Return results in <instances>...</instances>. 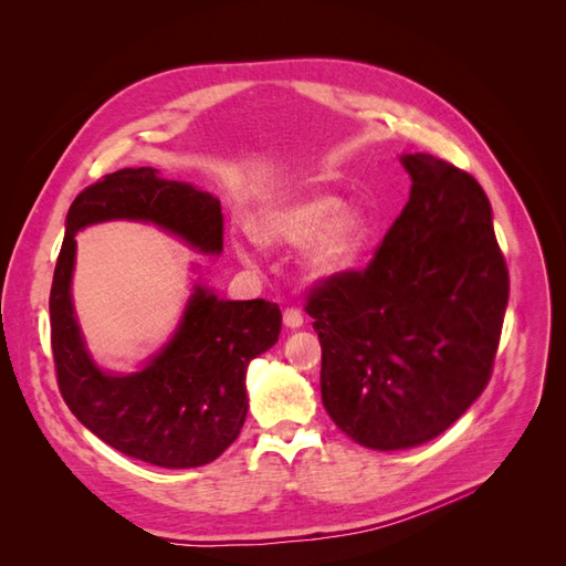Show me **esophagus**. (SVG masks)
Returning a JSON list of instances; mask_svg holds the SVG:
<instances>
[{"mask_svg":"<svg viewBox=\"0 0 566 566\" xmlns=\"http://www.w3.org/2000/svg\"><path fill=\"white\" fill-rule=\"evenodd\" d=\"M283 323H285V328L295 331V328H302L304 316L300 310H295V306H287V310L283 312Z\"/></svg>","mask_w":566,"mask_h":566,"instance_id":"obj_1","label":"esophagus"}]
</instances>
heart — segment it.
Segmentation results:
<instances>
[{
  "label": "heart",
  "mask_w": 566,
  "mask_h": 566,
  "mask_svg": "<svg viewBox=\"0 0 566 566\" xmlns=\"http://www.w3.org/2000/svg\"><path fill=\"white\" fill-rule=\"evenodd\" d=\"M248 231L262 248L304 243L302 266L306 276L325 281L356 264L370 241L373 221L361 208L342 205L335 193L306 191L256 212ZM235 252L241 260H248L241 245H235Z\"/></svg>",
  "instance_id": "b5f03b06"
}]
</instances>
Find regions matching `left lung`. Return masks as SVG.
<instances>
[{
    "mask_svg": "<svg viewBox=\"0 0 566 566\" xmlns=\"http://www.w3.org/2000/svg\"><path fill=\"white\" fill-rule=\"evenodd\" d=\"M401 165L410 196L373 262L306 297L323 352V406L375 451L420 447L476 401L510 293L484 188L430 153Z\"/></svg>",
    "mask_w": 566,
    "mask_h": 566,
    "instance_id": "1",
    "label": "left lung"
}]
</instances>
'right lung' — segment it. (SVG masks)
<instances>
[{
  "label": "right lung",
  "instance_id": "1",
  "mask_svg": "<svg viewBox=\"0 0 566 566\" xmlns=\"http://www.w3.org/2000/svg\"><path fill=\"white\" fill-rule=\"evenodd\" d=\"M113 219L146 221L202 254L224 245L212 193L167 181L153 167H127L84 188L65 217L49 295L59 389L73 416L115 451L158 468H200L224 453L248 416L245 373L279 342L281 310L266 300H219L200 281L165 347L134 373L92 358L75 316L71 283L77 231Z\"/></svg>",
  "mask_w": 566,
  "mask_h": 566
}]
</instances>
